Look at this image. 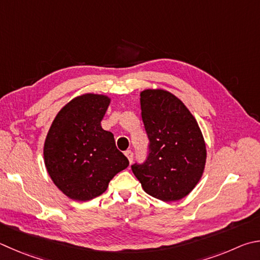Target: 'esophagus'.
<instances>
[{"label":"esophagus","instance_id":"obj_1","mask_svg":"<svg viewBox=\"0 0 260 260\" xmlns=\"http://www.w3.org/2000/svg\"><path fill=\"white\" fill-rule=\"evenodd\" d=\"M125 155L127 157V159H128V161L132 164V161H133V152H132L131 150H127L125 151Z\"/></svg>","mask_w":260,"mask_h":260}]
</instances>
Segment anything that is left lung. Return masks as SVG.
<instances>
[{"mask_svg":"<svg viewBox=\"0 0 260 260\" xmlns=\"http://www.w3.org/2000/svg\"><path fill=\"white\" fill-rule=\"evenodd\" d=\"M140 96L149 153L144 162L132 165V171L151 197L162 201L181 200L204 173V136L196 118L174 94L145 89Z\"/></svg>","mask_w":260,"mask_h":260,"instance_id":"left-lung-1","label":"left lung"}]
</instances>
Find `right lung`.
Wrapping results in <instances>:
<instances>
[{
    "label": "right lung",
    "mask_w": 260,
    "mask_h": 260,
    "mask_svg": "<svg viewBox=\"0 0 260 260\" xmlns=\"http://www.w3.org/2000/svg\"><path fill=\"white\" fill-rule=\"evenodd\" d=\"M110 99L84 94L54 118L44 143V161L52 181L73 200L102 194L129 161L117 149L114 135L101 127Z\"/></svg>",
    "instance_id": "obj_1"
}]
</instances>
